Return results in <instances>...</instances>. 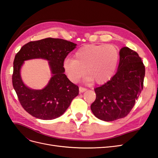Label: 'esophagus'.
I'll return each mask as SVG.
<instances>
[{
  "mask_svg": "<svg viewBox=\"0 0 158 158\" xmlns=\"http://www.w3.org/2000/svg\"><path fill=\"white\" fill-rule=\"evenodd\" d=\"M86 90H87V89L85 88H84V87H82V86H80L79 87L80 92H85V91H86Z\"/></svg>",
  "mask_w": 158,
  "mask_h": 158,
  "instance_id": "1",
  "label": "esophagus"
}]
</instances>
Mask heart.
<instances>
[{
	"label": "heart",
	"instance_id": "heart-1",
	"mask_svg": "<svg viewBox=\"0 0 158 158\" xmlns=\"http://www.w3.org/2000/svg\"><path fill=\"white\" fill-rule=\"evenodd\" d=\"M119 60V51L111 45L90 44L80 47L73 59H66L63 64L69 78L76 82L86 73L89 82H107L114 76Z\"/></svg>",
	"mask_w": 158,
	"mask_h": 158
}]
</instances>
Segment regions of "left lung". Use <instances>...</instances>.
<instances>
[{
    "instance_id": "obj_1",
    "label": "left lung",
    "mask_w": 158,
    "mask_h": 158,
    "mask_svg": "<svg viewBox=\"0 0 158 158\" xmlns=\"http://www.w3.org/2000/svg\"><path fill=\"white\" fill-rule=\"evenodd\" d=\"M117 73L105 84L95 88L96 98L91 105L94 115L113 121L128 115L144 86L145 66L137 52L123 47Z\"/></svg>"
}]
</instances>
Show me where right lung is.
<instances>
[{
	"label": "right lung",
	"mask_w": 158,
	"mask_h": 158,
	"mask_svg": "<svg viewBox=\"0 0 158 158\" xmlns=\"http://www.w3.org/2000/svg\"><path fill=\"white\" fill-rule=\"evenodd\" d=\"M76 44L59 38H45L30 41L23 45L14 58L12 85L22 107L28 113L43 120L60 117L78 94V86L64 74V60ZM41 58L49 60L52 77L47 86L41 90L26 87L20 77L23 61Z\"/></svg>",
	"instance_id": "obj_1"
}]
</instances>
